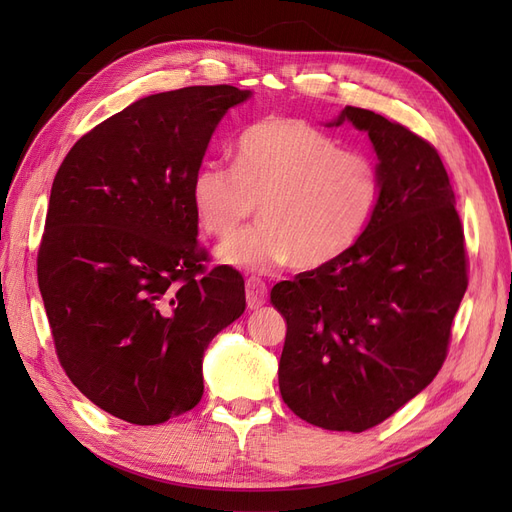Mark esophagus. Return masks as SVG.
I'll return each instance as SVG.
<instances>
[{"label": "esophagus", "mask_w": 512, "mask_h": 512, "mask_svg": "<svg viewBox=\"0 0 512 512\" xmlns=\"http://www.w3.org/2000/svg\"><path fill=\"white\" fill-rule=\"evenodd\" d=\"M245 299H247V307L250 309H258L267 303V284L258 280V277H250L245 282Z\"/></svg>", "instance_id": "34e87169"}]
</instances>
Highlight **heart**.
Wrapping results in <instances>:
<instances>
[{
    "label": "heart",
    "instance_id": "1",
    "mask_svg": "<svg viewBox=\"0 0 512 512\" xmlns=\"http://www.w3.org/2000/svg\"><path fill=\"white\" fill-rule=\"evenodd\" d=\"M378 200L374 162L286 117L245 130L235 147V168L207 164L192 179L196 220L211 237H227L261 203L263 224L215 250L222 265L254 273L292 262L299 269L331 265L361 237Z\"/></svg>",
    "mask_w": 512,
    "mask_h": 512
}]
</instances>
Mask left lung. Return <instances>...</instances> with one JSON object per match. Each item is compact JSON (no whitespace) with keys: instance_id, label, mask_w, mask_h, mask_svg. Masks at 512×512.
I'll return each mask as SVG.
<instances>
[{"instance_id":"8db88e82","label":"left lung","mask_w":512,"mask_h":512,"mask_svg":"<svg viewBox=\"0 0 512 512\" xmlns=\"http://www.w3.org/2000/svg\"><path fill=\"white\" fill-rule=\"evenodd\" d=\"M367 132L380 200L350 250L271 290L286 320L284 404L331 431H365L438 376L468 288L463 228L446 168L421 136L346 106L329 128Z\"/></svg>"}]
</instances>
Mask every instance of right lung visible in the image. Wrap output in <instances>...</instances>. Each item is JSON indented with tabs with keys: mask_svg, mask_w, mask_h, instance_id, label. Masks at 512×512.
Listing matches in <instances>:
<instances>
[{
	"mask_svg": "<svg viewBox=\"0 0 512 512\" xmlns=\"http://www.w3.org/2000/svg\"><path fill=\"white\" fill-rule=\"evenodd\" d=\"M252 98L232 85L136 100L61 162L38 252L55 350L89 401L160 425L203 397L211 339L245 309L243 277L205 271L192 179L215 128Z\"/></svg>",
	"mask_w": 512,
	"mask_h": 512,
	"instance_id": "right-lung-1",
	"label": "right lung"
}]
</instances>
